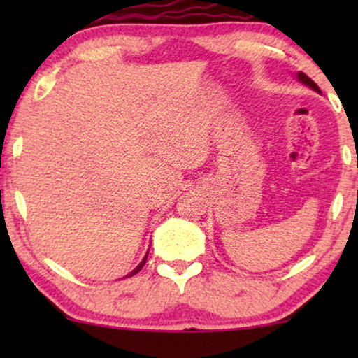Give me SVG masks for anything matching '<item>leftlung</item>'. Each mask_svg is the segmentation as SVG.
<instances>
[{"instance_id":"obj_1","label":"left lung","mask_w":358,"mask_h":358,"mask_svg":"<svg viewBox=\"0 0 358 358\" xmlns=\"http://www.w3.org/2000/svg\"><path fill=\"white\" fill-rule=\"evenodd\" d=\"M296 80H298V81H300V83H301V85H305V86H308V87H311V90H313V91L320 92V94H321V90H320V87H317V85H316V83H315V81H313V80H311V78H308V76H306V75H305V73H303V71H298V73H296Z\"/></svg>"}]
</instances>
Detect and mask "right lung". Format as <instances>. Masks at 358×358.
Masks as SVG:
<instances>
[{"label": "right lung", "mask_w": 358, "mask_h": 358, "mask_svg": "<svg viewBox=\"0 0 358 358\" xmlns=\"http://www.w3.org/2000/svg\"><path fill=\"white\" fill-rule=\"evenodd\" d=\"M146 257H148V252H146L145 254V257L143 259H141V262L138 264V266H136L135 268H134V271H131L130 273H129V275H127V277H131V275H135V273H138L140 271H141V267H143L145 266V262H146Z\"/></svg>", "instance_id": "right-lung-1"}]
</instances>
